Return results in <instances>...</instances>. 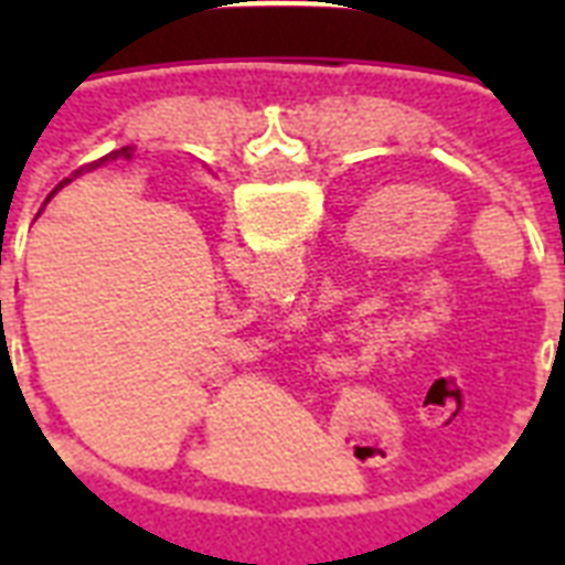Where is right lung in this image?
<instances>
[{
    "mask_svg": "<svg viewBox=\"0 0 565 565\" xmlns=\"http://www.w3.org/2000/svg\"><path fill=\"white\" fill-rule=\"evenodd\" d=\"M119 154H126V158H128V149H126V146H122V149H117V152H110V154H105V158H99V161H93V163H87V167H82V170L75 172V175H82V172H84V170H87V172H90V170H96V167H102V163H108V161H117ZM66 181H70V179H66ZM57 188H64V184H57ZM49 199H52V195H49ZM49 199H46V202H49ZM0 305H2V299H0Z\"/></svg>",
    "mask_w": 565,
    "mask_h": 565,
    "instance_id": "1",
    "label": "right lung"
}]
</instances>
